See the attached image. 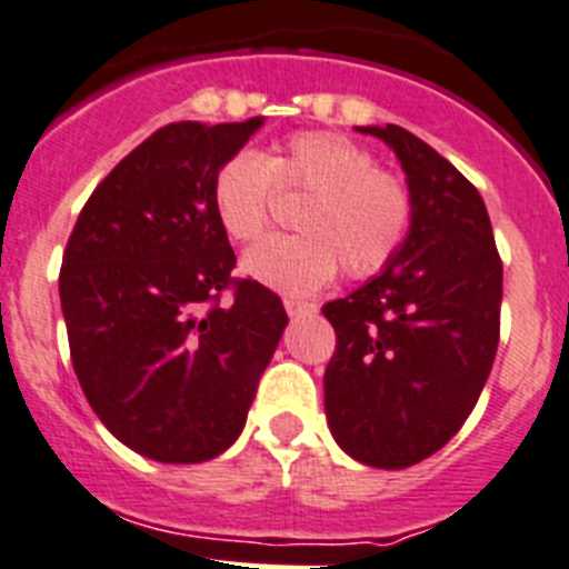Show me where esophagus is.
Instances as JSON below:
<instances>
[{
  "label": "esophagus",
  "mask_w": 569,
  "mask_h": 569,
  "mask_svg": "<svg viewBox=\"0 0 569 569\" xmlns=\"http://www.w3.org/2000/svg\"><path fill=\"white\" fill-rule=\"evenodd\" d=\"M283 306H286V315H289V317L306 315V311H315V302L295 300V297H286V300H283Z\"/></svg>",
  "instance_id": "1"
}]
</instances>
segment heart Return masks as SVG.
Masks as SVG:
<instances>
[{
    "label": "heart",
    "instance_id": "b5f03b06",
    "mask_svg": "<svg viewBox=\"0 0 569 569\" xmlns=\"http://www.w3.org/2000/svg\"><path fill=\"white\" fill-rule=\"evenodd\" d=\"M274 188L311 193L297 216L302 236L249 249L243 272L283 295H311L333 274L370 278L390 267L416 224V196L368 148L331 131L291 134L263 157L236 153L212 177L210 201L221 230L238 243L267 236Z\"/></svg>",
    "mask_w": 569,
    "mask_h": 569
}]
</instances>
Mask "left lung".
I'll use <instances>...</instances> for the list:
<instances>
[{"instance_id":"left-lung-1","label":"left lung","mask_w":569,"mask_h":569,"mask_svg":"<svg viewBox=\"0 0 569 569\" xmlns=\"http://www.w3.org/2000/svg\"><path fill=\"white\" fill-rule=\"evenodd\" d=\"M396 151L416 224L390 267L322 306L337 331L326 416L345 452L407 469L455 438L500 345L502 260L475 184L401 126H362Z\"/></svg>"}]
</instances>
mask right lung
I'll return each mask as SVG.
<instances>
[{
  "instance_id": "1",
  "label": "right lung",
  "mask_w": 569,
  "mask_h": 569,
  "mask_svg": "<svg viewBox=\"0 0 569 569\" xmlns=\"http://www.w3.org/2000/svg\"><path fill=\"white\" fill-rule=\"evenodd\" d=\"M260 126L153 131L94 188L63 249L58 291L83 396L120 443L159 463L236 443L289 322L274 291L232 278L210 201L216 171Z\"/></svg>"
}]
</instances>
